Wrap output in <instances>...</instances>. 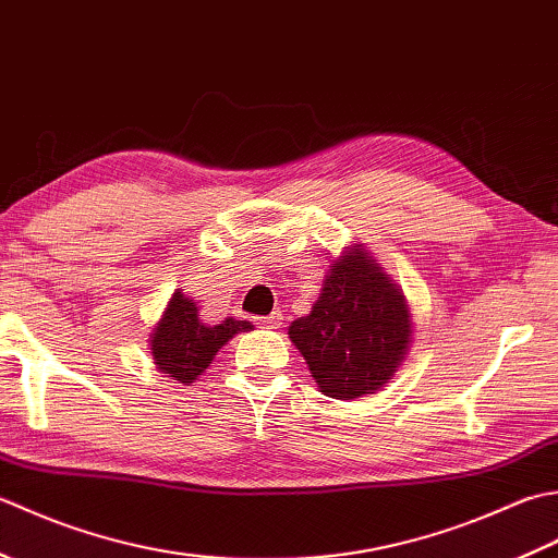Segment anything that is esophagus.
Listing matches in <instances>:
<instances>
[{
  "label": "esophagus",
  "instance_id": "obj_1",
  "mask_svg": "<svg viewBox=\"0 0 558 558\" xmlns=\"http://www.w3.org/2000/svg\"><path fill=\"white\" fill-rule=\"evenodd\" d=\"M281 320H283L281 311H275V313L267 315V317H257V325L265 327V329H277V327H281Z\"/></svg>",
  "mask_w": 558,
  "mask_h": 558
}]
</instances>
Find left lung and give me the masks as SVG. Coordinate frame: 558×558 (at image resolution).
Wrapping results in <instances>:
<instances>
[{
    "mask_svg": "<svg viewBox=\"0 0 558 558\" xmlns=\"http://www.w3.org/2000/svg\"><path fill=\"white\" fill-rule=\"evenodd\" d=\"M289 337L323 395L354 400L392 380L412 344V311L402 289L363 245L344 247L311 313Z\"/></svg>",
    "mask_w": 558,
    "mask_h": 558,
    "instance_id": "8db88e82",
    "label": "left lung"
}]
</instances>
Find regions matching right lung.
I'll return each mask as SVG.
<instances>
[{
	"instance_id": "1",
	"label": "right lung",
	"mask_w": 558,
	"mask_h": 558,
	"mask_svg": "<svg viewBox=\"0 0 558 558\" xmlns=\"http://www.w3.org/2000/svg\"><path fill=\"white\" fill-rule=\"evenodd\" d=\"M250 329L253 325L247 320H233V317H226L219 325L202 323L197 303L178 289L170 295L161 320L154 325L149 337L151 356L166 378L187 385L209 368V363L229 339Z\"/></svg>"
}]
</instances>
